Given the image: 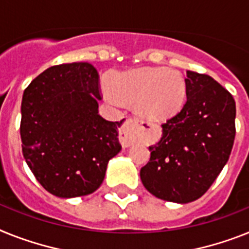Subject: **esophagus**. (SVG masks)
I'll return each mask as SVG.
<instances>
[{
	"label": "esophagus",
	"mask_w": 249,
	"mask_h": 249,
	"mask_svg": "<svg viewBox=\"0 0 249 249\" xmlns=\"http://www.w3.org/2000/svg\"><path fill=\"white\" fill-rule=\"evenodd\" d=\"M142 124H143V121L138 118L126 119L121 128L120 134H119V141H120L123 148H129L134 143L135 138H137V130L141 128Z\"/></svg>",
	"instance_id": "esophagus-1"
}]
</instances>
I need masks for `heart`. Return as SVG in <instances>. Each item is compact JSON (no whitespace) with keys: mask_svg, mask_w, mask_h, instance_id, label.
<instances>
[{"mask_svg":"<svg viewBox=\"0 0 249 249\" xmlns=\"http://www.w3.org/2000/svg\"><path fill=\"white\" fill-rule=\"evenodd\" d=\"M104 93L111 101L135 104L145 118L160 120L181 110L186 100V83L177 71L148 67L115 74L111 86H104Z\"/></svg>","mask_w":249,"mask_h":249,"instance_id":"obj_1","label":"heart"}]
</instances>
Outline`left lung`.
I'll use <instances>...</instances> for the list:
<instances>
[{"mask_svg":"<svg viewBox=\"0 0 249 249\" xmlns=\"http://www.w3.org/2000/svg\"><path fill=\"white\" fill-rule=\"evenodd\" d=\"M186 104L162 124L141 170L144 187L158 199L187 202L201 197L229 160L235 137V101L208 74L187 71Z\"/></svg>","mask_w":249,"mask_h":249,"instance_id":"1","label":"left lung"}]
</instances>
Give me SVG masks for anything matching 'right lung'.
Listing matches in <instances>:
<instances>
[{
  "instance_id": "obj_1",
  "label": "right lung",
  "mask_w": 249,
  "mask_h": 249,
  "mask_svg": "<svg viewBox=\"0 0 249 249\" xmlns=\"http://www.w3.org/2000/svg\"><path fill=\"white\" fill-rule=\"evenodd\" d=\"M100 77L87 62L53 66L26 87L22 154L44 189L58 197L92 194L121 150L118 128L99 114Z\"/></svg>"
}]
</instances>
